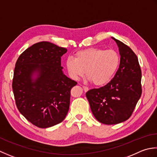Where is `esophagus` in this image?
I'll list each match as a JSON object with an SVG mask.
<instances>
[{"instance_id":"34e87169","label":"esophagus","mask_w":157,"mask_h":157,"mask_svg":"<svg viewBox=\"0 0 157 157\" xmlns=\"http://www.w3.org/2000/svg\"><path fill=\"white\" fill-rule=\"evenodd\" d=\"M82 88H83V90H84L85 92H87L89 90V88L85 87V86H82Z\"/></svg>"}]
</instances>
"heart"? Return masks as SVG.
<instances>
[{
	"label": "heart",
	"mask_w": 157,
	"mask_h": 157,
	"mask_svg": "<svg viewBox=\"0 0 157 157\" xmlns=\"http://www.w3.org/2000/svg\"><path fill=\"white\" fill-rule=\"evenodd\" d=\"M120 65V56L113 49L88 48L79 51L75 58L69 57L66 67L70 77L78 81L81 76L87 75V81L95 86H103L113 78Z\"/></svg>",
	"instance_id": "1"
}]
</instances>
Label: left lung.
Instances as JSON below:
<instances>
[{
    "label": "left lung",
    "mask_w": 157,
    "mask_h": 157,
    "mask_svg": "<svg viewBox=\"0 0 157 157\" xmlns=\"http://www.w3.org/2000/svg\"><path fill=\"white\" fill-rule=\"evenodd\" d=\"M112 38L119 47V68L106 85L86 93L93 114L99 122L105 124L127 121L142 95V72L137 57L129 47Z\"/></svg>",
    "instance_id": "1"
}]
</instances>
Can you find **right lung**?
Wrapping results in <instances>:
<instances>
[{"mask_svg":"<svg viewBox=\"0 0 157 157\" xmlns=\"http://www.w3.org/2000/svg\"><path fill=\"white\" fill-rule=\"evenodd\" d=\"M66 52L43 41L28 48L16 62L12 84L16 105L38 127L62 122L68 112L70 90L77 82L63 72L61 57Z\"/></svg>","mask_w":157,"mask_h":157,"instance_id":"add662e5","label":"right lung"}]
</instances>
